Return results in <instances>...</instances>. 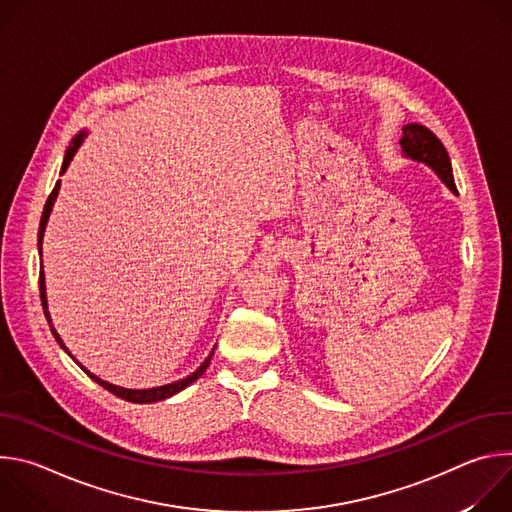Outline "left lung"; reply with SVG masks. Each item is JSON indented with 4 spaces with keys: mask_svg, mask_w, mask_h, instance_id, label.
<instances>
[{
    "mask_svg": "<svg viewBox=\"0 0 512 512\" xmlns=\"http://www.w3.org/2000/svg\"><path fill=\"white\" fill-rule=\"evenodd\" d=\"M399 143L407 158L427 164L454 194H458L450 156L444 148V143L435 137L433 131H429L419 123H409L403 127V137Z\"/></svg>",
    "mask_w": 512,
    "mask_h": 512,
    "instance_id": "left-lung-1",
    "label": "left lung"
}]
</instances>
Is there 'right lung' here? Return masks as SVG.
I'll list each match as a JSON object with an SVG mask.
<instances>
[{
	"instance_id": "obj_1",
	"label": "right lung",
	"mask_w": 512,
	"mask_h": 512,
	"mask_svg": "<svg viewBox=\"0 0 512 512\" xmlns=\"http://www.w3.org/2000/svg\"><path fill=\"white\" fill-rule=\"evenodd\" d=\"M85 131H81L75 139L70 141V145H68V150H66V154H64V162H62V168H60V174H64L66 172V168H68V164H70V160H72V156L77 154V150L81 148V143H83V139H85ZM58 188H60V180L56 182V186H54V190L50 192V196H48V200H46V204H44V212H42V218H40V229H38V249H40V255H42V239H44V229H46V223H48V216H50V210H52V206H54V200H56V194H58ZM40 298H42V308H44V316H46V320H48V324H50V328H52V334H54V338L58 340V344L68 352V348L64 346V342L60 340V336H58V332L54 330V326H52V320H50V314H48V302H46V285H44V271L40 269ZM212 352H214V348H212ZM212 352L204 358V362L200 364V367L192 373V375H188L186 379H180V381H176V383H170V385H162V387H154V389H123V387H117V385H111V383H107V381H103V379H99L97 375H93V373H89L83 364L79 362V360H75L79 367L95 381V383H99L103 389H107V391H111L113 395H117V397H121V399H125V401H131V403H156V401H162V399H168V397H172V395H176V393H180L182 389H186L188 385H192L196 379H200L202 377V373L206 371V367L210 364V358H212ZM70 354V352H68ZM72 356V354H70ZM75 358V356H72Z\"/></svg>"
}]
</instances>
